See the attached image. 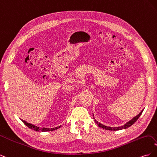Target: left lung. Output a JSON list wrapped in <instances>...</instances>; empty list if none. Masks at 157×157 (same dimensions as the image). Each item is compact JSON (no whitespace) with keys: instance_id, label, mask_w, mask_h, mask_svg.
Wrapping results in <instances>:
<instances>
[{"instance_id":"obj_1","label":"left lung","mask_w":157,"mask_h":157,"mask_svg":"<svg viewBox=\"0 0 157 157\" xmlns=\"http://www.w3.org/2000/svg\"><path fill=\"white\" fill-rule=\"evenodd\" d=\"M142 112H143V111H141L138 115H137L134 118H133L131 121H130L129 122H128L126 124H124V126H119V127H109V126H106L105 125L101 124V123L98 122L96 120H95V122H96V123L98 125V126L103 128V129L109 130H114V131H115H115L116 130H122V129H126V128L131 126L133 124H134V122L140 118V115H141Z\"/></svg>"}]
</instances>
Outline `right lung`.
I'll list each match as a JSON object with an SVG mask.
<instances>
[{
    "mask_svg": "<svg viewBox=\"0 0 157 157\" xmlns=\"http://www.w3.org/2000/svg\"><path fill=\"white\" fill-rule=\"evenodd\" d=\"M21 121L24 123V124L28 127L31 128V129L33 130H35V131H37V132H48V131H53V130H57L58 129V128H59L61 127V126H58V127H56V128H40V127H38V126H36L35 125L33 124H30V123H28L26 121H23V120H21Z\"/></svg>",
    "mask_w": 157,
    "mask_h": 157,
    "instance_id": "add662e5",
    "label": "right lung"
}]
</instances>
